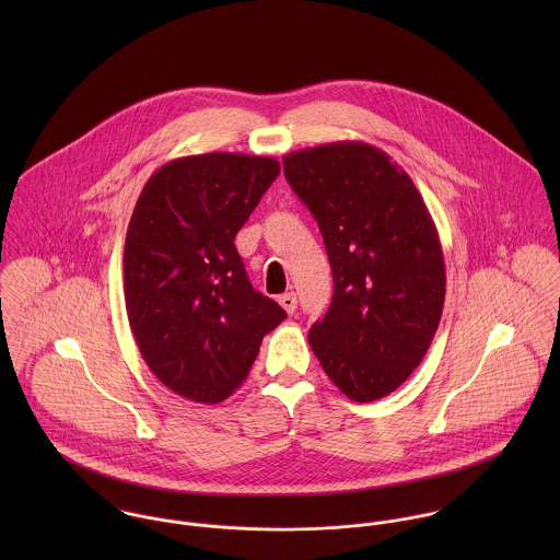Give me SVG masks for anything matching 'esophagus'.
Returning <instances> with one entry per match:
<instances>
[{"label":"esophagus","instance_id":"34e87169","mask_svg":"<svg viewBox=\"0 0 560 560\" xmlns=\"http://www.w3.org/2000/svg\"><path fill=\"white\" fill-rule=\"evenodd\" d=\"M278 302H280V306H282L289 315H293L295 308H298V298H295V293H284V295L278 298Z\"/></svg>","mask_w":560,"mask_h":560}]
</instances>
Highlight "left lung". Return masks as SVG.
Masks as SVG:
<instances>
[{"label": "left lung", "instance_id": "8db88e82", "mask_svg": "<svg viewBox=\"0 0 560 560\" xmlns=\"http://www.w3.org/2000/svg\"><path fill=\"white\" fill-rule=\"evenodd\" d=\"M282 163L334 276L308 342L340 393L382 399L422 362L442 317L446 269L431 213L407 172L371 144H320Z\"/></svg>", "mask_w": 560, "mask_h": 560}]
</instances>
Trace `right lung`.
Masks as SVG:
<instances>
[{
    "mask_svg": "<svg viewBox=\"0 0 560 560\" xmlns=\"http://www.w3.org/2000/svg\"><path fill=\"white\" fill-rule=\"evenodd\" d=\"M280 174L273 158L167 161L144 185L125 240V304L142 358L165 388L229 399L262 336L287 313L254 291L235 237Z\"/></svg>",
    "mask_w": 560,
    "mask_h": 560,
    "instance_id": "add662e5",
    "label": "right lung"
}]
</instances>
